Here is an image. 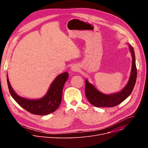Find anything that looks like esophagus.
I'll list each match as a JSON object with an SVG mask.
<instances>
[{"instance_id":"34e87169","label":"esophagus","mask_w":148,"mask_h":148,"mask_svg":"<svg viewBox=\"0 0 148 148\" xmlns=\"http://www.w3.org/2000/svg\"><path fill=\"white\" fill-rule=\"evenodd\" d=\"M71 70L73 71H74V72H77L79 70V67L77 65H74L71 67Z\"/></svg>"}]
</instances>
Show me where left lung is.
<instances>
[{
    "label": "left lung",
    "mask_w": 148,
    "mask_h": 148,
    "mask_svg": "<svg viewBox=\"0 0 148 148\" xmlns=\"http://www.w3.org/2000/svg\"><path fill=\"white\" fill-rule=\"evenodd\" d=\"M130 51L132 56V66L129 81L126 87L119 92L105 95L95 88L87 79L86 81L85 94L88 101L97 107H113L121 103L132 92L136 80L137 70L135 62V56L133 47L130 46Z\"/></svg>",
    "instance_id": "obj_1"
}]
</instances>
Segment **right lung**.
I'll return each instance as SVG.
<instances>
[{"mask_svg": "<svg viewBox=\"0 0 148 148\" xmlns=\"http://www.w3.org/2000/svg\"><path fill=\"white\" fill-rule=\"evenodd\" d=\"M68 78L67 73H64L57 76L53 82L47 94L42 98L36 100L27 99L19 97L12 89L8 78L7 82L10 95L20 107L32 114L46 115L54 112L60 106L62 89Z\"/></svg>", "mask_w": 148, "mask_h": 148, "instance_id": "right-lung-1", "label": "right lung"}]
</instances>
